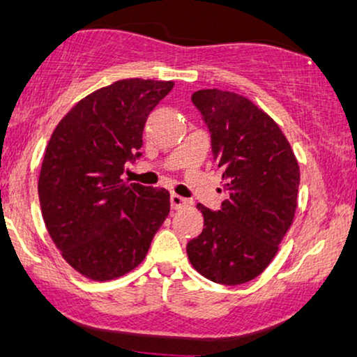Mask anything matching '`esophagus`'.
<instances>
[{
    "mask_svg": "<svg viewBox=\"0 0 357 357\" xmlns=\"http://www.w3.org/2000/svg\"><path fill=\"white\" fill-rule=\"evenodd\" d=\"M170 204H172V208L180 210V208H185V206L190 205V200L183 199V197L177 195V193H172V195H170Z\"/></svg>",
    "mask_w": 357,
    "mask_h": 357,
    "instance_id": "1",
    "label": "esophagus"
}]
</instances>
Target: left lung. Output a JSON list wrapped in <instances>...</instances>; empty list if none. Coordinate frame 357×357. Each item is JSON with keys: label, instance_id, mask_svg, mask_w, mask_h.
Listing matches in <instances>:
<instances>
[{"label": "left lung", "instance_id": "obj_1", "mask_svg": "<svg viewBox=\"0 0 357 357\" xmlns=\"http://www.w3.org/2000/svg\"><path fill=\"white\" fill-rule=\"evenodd\" d=\"M223 169L218 212L199 204L204 230L187 243L192 266L213 283L236 286L261 275L278 253L298 206L300 165L273 119L235 92H193Z\"/></svg>", "mask_w": 357, "mask_h": 357}]
</instances>
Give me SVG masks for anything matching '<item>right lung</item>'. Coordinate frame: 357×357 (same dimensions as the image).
I'll return each instance as SVG.
<instances>
[{
  "mask_svg": "<svg viewBox=\"0 0 357 357\" xmlns=\"http://www.w3.org/2000/svg\"><path fill=\"white\" fill-rule=\"evenodd\" d=\"M172 87L122 79L79 100L52 132L39 204L57 250L86 278L116 280L139 266L169 217L165 188L129 183L122 174L142 155L149 114Z\"/></svg>",
  "mask_w": 357,
  "mask_h": 357,
  "instance_id": "obj_1",
  "label": "right lung"
}]
</instances>
